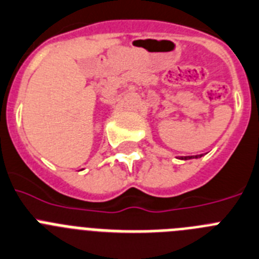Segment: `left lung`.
<instances>
[{
  "instance_id": "obj_1",
  "label": "left lung",
  "mask_w": 259,
  "mask_h": 259,
  "mask_svg": "<svg viewBox=\"0 0 259 259\" xmlns=\"http://www.w3.org/2000/svg\"><path fill=\"white\" fill-rule=\"evenodd\" d=\"M202 155H195V156H183V157H180L181 160H188V159H193V157H201Z\"/></svg>"
}]
</instances>
